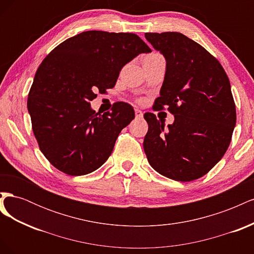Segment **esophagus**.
<instances>
[{
    "instance_id": "esophagus-1",
    "label": "esophagus",
    "mask_w": 254,
    "mask_h": 254,
    "mask_svg": "<svg viewBox=\"0 0 254 254\" xmlns=\"http://www.w3.org/2000/svg\"><path fill=\"white\" fill-rule=\"evenodd\" d=\"M134 112H135V118H136V119L143 118V112H142L140 109H135Z\"/></svg>"
}]
</instances>
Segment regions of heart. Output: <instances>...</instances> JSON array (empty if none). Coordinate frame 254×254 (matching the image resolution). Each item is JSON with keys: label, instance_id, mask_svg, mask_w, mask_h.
Instances as JSON below:
<instances>
[{"label": "heart", "instance_id": "heart-1", "mask_svg": "<svg viewBox=\"0 0 254 254\" xmlns=\"http://www.w3.org/2000/svg\"><path fill=\"white\" fill-rule=\"evenodd\" d=\"M153 55H157V54H150V55H147L146 57H149V56H153Z\"/></svg>", "mask_w": 254, "mask_h": 254}]
</instances>
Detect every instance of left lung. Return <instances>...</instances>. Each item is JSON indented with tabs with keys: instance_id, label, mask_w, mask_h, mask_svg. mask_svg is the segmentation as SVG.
Instances as JSON below:
<instances>
[{
	"instance_id": "left-lung-1",
	"label": "left lung",
	"mask_w": 254,
	"mask_h": 254,
	"mask_svg": "<svg viewBox=\"0 0 254 254\" xmlns=\"http://www.w3.org/2000/svg\"><path fill=\"white\" fill-rule=\"evenodd\" d=\"M145 38L166 60L152 109L167 107L175 121L166 128L162 120L146 112L144 151L162 176L196 180L219 162L232 139L236 109L229 78L216 58L183 34L146 33Z\"/></svg>"
}]
</instances>
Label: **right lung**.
Instances as JSON below:
<instances>
[{
    "mask_svg": "<svg viewBox=\"0 0 254 254\" xmlns=\"http://www.w3.org/2000/svg\"><path fill=\"white\" fill-rule=\"evenodd\" d=\"M151 50L129 33L88 30L68 38L43 59L27 109L41 152L57 170L82 176L101 167L120 132L134 119L124 102L104 114L91 109L96 92L115 86L122 67Z\"/></svg>",
    "mask_w": 254,
    "mask_h": 254,
    "instance_id": "1",
    "label": "right lung"
}]
</instances>
